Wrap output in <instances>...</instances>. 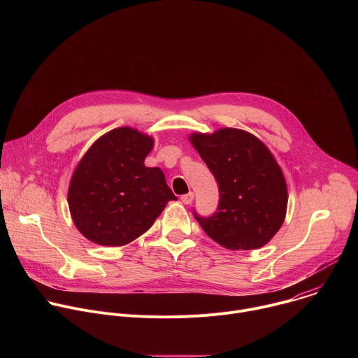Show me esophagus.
<instances>
[{"mask_svg": "<svg viewBox=\"0 0 358 358\" xmlns=\"http://www.w3.org/2000/svg\"><path fill=\"white\" fill-rule=\"evenodd\" d=\"M181 201L188 206V203H191L194 201V192H188V194L181 195Z\"/></svg>", "mask_w": 358, "mask_h": 358, "instance_id": "obj_1", "label": "esophagus"}]
</instances>
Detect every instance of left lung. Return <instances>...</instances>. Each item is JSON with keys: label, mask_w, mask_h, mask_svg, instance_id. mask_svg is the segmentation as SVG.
I'll return each instance as SVG.
<instances>
[{"label": "left lung", "mask_w": 358, "mask_h": 358, "mask_svg": "<svg viewBox=\"0 0 358 358\" xmlns=\"http://www.w3.org/2000/svg\"><path fill=\"white\" fill-rule=\"evenodd\" d=\"M192 147L220 187L218 211L195 220L206 234L231 250L266 245L280 229L287 208V185L271 150L252 133L225 127L191 133Z\"/></svg>", "instance_id": "8db88e82"}]
</instances>
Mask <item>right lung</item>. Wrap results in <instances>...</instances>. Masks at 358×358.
Segmentation results:
<instances>
[{
    "instance_id": "1",
    "label": "right lung",
    "mask_w": 358,
    "mask_h": 358,
    "mask_svg": "<svg viewBox=\"0 0 358 358\" xmlns=\"http://www.w3.org/2000/svg\"><path fill=\"white\" fill-rule=\"evenodd\" d=\"M155 138L133 127L100 136L78 163L68 189L79 232L101 246H123L151 228L177 199L159 167L144 160Z\"/></svg>"
}]
</instances>
